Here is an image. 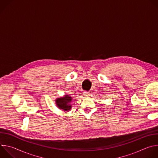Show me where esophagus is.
Listing matches in <instances>:
<instances>
[{"label": "esophagus", "instance_id": "obj_1", "mask_svg": "<svg viewBox=\"0 0 158 158\" xmlns=\"http://www.w3.org/2000/svg\"><path fill=\"white\" fill-rule=\"evenodd\" d=\"M90 96H91V93H87V92L84 93V96H85V97H89Z\"/></svg>", "mask_w": 158, "mask_h": 158}]
</instances>
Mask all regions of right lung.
I'll return each mask as SVG.
<instances>
[{
    "instance_id": "obj_1",
    "label": "right lung",
    "mask_w": 158,
    "mask_h": 158,
    "mask_svg": "<svg viewBox=\"0 0 158 158\" xmlns=\"http://www.w3.org/2000/svg\"><path fill=\"white\" fill-rule=\"evenodd\" d=\"M73 98L69 95H64V96L57 98L55 100L57 107L64 112H68L72 109Z\"/></svg>"
}]
</instances>
